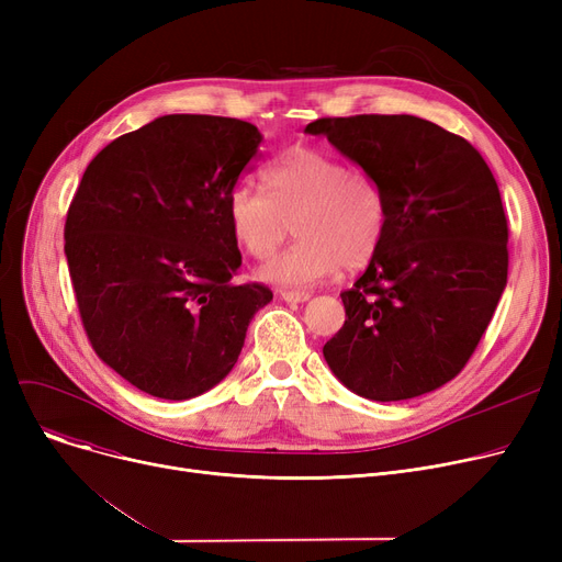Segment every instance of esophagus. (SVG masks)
I'll list each match as a JSON object with an SVG mask.
<instances>
[{"instance_id": "obj_1", "label": "esophagus", "mask_w": 562, "mask_h": 562, "mask_svg": "<svg viewBox=\"0 0 562 562\" xmlns=\"http://www.w3.org/2000/svg\"><path fill=\"white\" fill-rule=\"evenodd\" d=\"M280 299L286 303H305L310 301V291H291V289H280Z\"/></svg>"}]
</instances>
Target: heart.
<instances>
[{
  "label": "heart",
  "mask_w": 562,
  "mask_h": 562,
  "mask_svg": "<svg viewBox=\"0 0 562 562\" xmlns=\"http://www.w3.org/2000/svg\"><path fill=\"white\" fill-rule=\"evenodd\" d=\"M263 184H239L227 198L229 232L250 257L269 259L291 227L299 234L263 266V280L310 286L339 266L364 269L385 241L387 193L367 170L316 147H291L263 172Z\"/></svg>",
  "instance_id": "b5f03b06"
}]
</instances>
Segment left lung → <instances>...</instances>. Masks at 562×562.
<instances>
[{"label":"left lung","mask_w":562,"mask_h":562,"mask_svg":"<svg viewBox=\"0 0 562 562\" xmlns=\"http://www.w3.org/2000/svg\"><path fill=\"white\" fill-rule=\"evenodd\" d=\"M305 132L326 134L390 202L385 241L341 291L346 321L323 358L371 401L447 385L508 280V218L490 166L469 140L417 115L318 117Z\"/></svg>","instance_id":"8db88e82"}]
</instances>
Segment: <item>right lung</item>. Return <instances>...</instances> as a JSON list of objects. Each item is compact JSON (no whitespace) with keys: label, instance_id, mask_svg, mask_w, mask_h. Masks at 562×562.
Listing matches in <instances>:
<instances>
[{"label":"right lung","instance_id":"add662e5","mask_svg":"<svg viewBox=\"0 0 562 562\" xmlns=\"http://www.w3.org/2000/svg\"><path fill=\"white\" fill-rule=\"evenodd\" d=\"M259 143L246 121L172 113L111 140L81 177L64 229L79 316L98 358L145 394L218 385L273 299L232 282L227 198Z\"/></svg>","mask_w":562,"mask_h":562}]
</instances>
